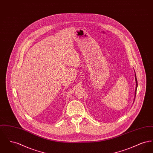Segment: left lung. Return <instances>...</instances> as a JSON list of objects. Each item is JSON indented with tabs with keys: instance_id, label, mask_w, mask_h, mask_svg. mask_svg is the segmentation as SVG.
<instances>
[{
	"instance_id": "left-lung-1",
	"label": "left lung",
	"mask_w": 153,
	"mask_h": 153,
	"mask_svg": "<svg viewBox=\"0 0 153 153\" xmlns=\"http://www.w3.org/2000/svg\"><path fill=\"white\" fill-rule=\"evenodd\" d=\"M135 81L137 82V85H136V91H135V95L137 94V86H138V81H137V77H136V74H135Z\"/></svg>"
}]
</instances>
